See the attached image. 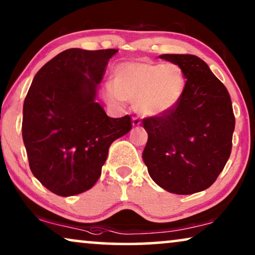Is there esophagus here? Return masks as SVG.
I'll return each mask as SVG.
<instances>
[{"label": "esophagus", "mask_w": 255, "mask_h": 255, "mask_svg": "<svg viewBox=\"0 0 255 255\" xmlns=\"http://www.w3.org/2000/svg\"><path fill=\"white\" fill-rule=\"evenodd\" d=\"M140 123H141L140 118H139L138 116L133 117V120H132V125H133V127H139V125H140Z\"/></svg>", "instance_id": "34e87169"}]
</instances>
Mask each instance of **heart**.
<instances>
[{
  "label": "heart",
  "instance_id": "1",
  "mask_svg": "<svg viewBox=\"0 0 255 255\" xmlns=\"http://www.w3.org/2000/svg\"><path fill=\"white\" fill-rule=\"evenodd\" d=\"M186 80L173 64L147 61L123 62L114 71V82L104 86V99L121 104L134 101L135 109L146 117L169 114L182 99Z\"/></svg>",
  "mask_w": 255,
  "mask_h": 255
}]
</instances>
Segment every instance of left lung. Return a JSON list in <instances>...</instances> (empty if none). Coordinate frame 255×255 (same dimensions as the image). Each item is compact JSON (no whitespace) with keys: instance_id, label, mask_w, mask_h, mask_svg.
I'll return each instance as SVG.
<instances>
[{"instance_id":"obj_1","label":"left lung","mask_w":255,"mask_h":255,"mask_svg":"<svg viewBox=\"0 0 255 255\" xmlns=\"http://www.w3.org/2000/svg\"><path fill=\"white\" fill-rule=\"evenodd\" d=\"M179 66L183 96L169 114L142 120L148 139L142 159L156 184L190 195L217 180L232 149L235 115L226 87L196 55L162 54Z\"/></svg>"}]
</instances>
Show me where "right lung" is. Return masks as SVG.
I'll return each mask as SVG.
<instances>
[{"label":"right lung","instance_id":"right-lung-1","mask_svg":"<svg viewBox=\"0 0 255 255\" xmlns=\"http://www.w3.org/2000/svg\"><path fill=\"white\" fill-rule=\"evenodd\" d=\"M117 52H61L38 71L24 100L22 134L30 169L59 196L90 189L110 145L132 128L128 115L111 118L95 102L96 87Z\"/></svg>","mask_w":255,"mask_h":255}]
</instances>
